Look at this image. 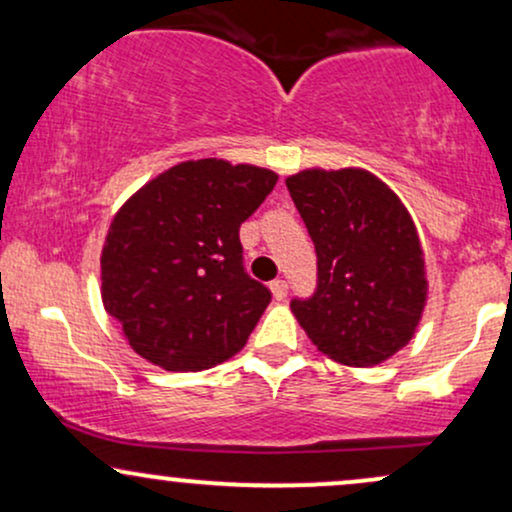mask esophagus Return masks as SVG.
I'll return each instance as SVG.
<instances>
[{
    "mask_svg": "<svg viewBox=\"0 0 512 512\" xmlns=\"http://www.w3.org/2000/svg\"><path fill=\"white\" fill-rule=\"evenodd\" d=\"M272 293L276 301H284L286 296H289V284H286L284 279H274L272 281Z\"/></svg>",
    "mask_w": 512,
    "mask_h": 512,
    "instance_id": "esophagus-1",
    "label": "esophagus"
}]
</instances>
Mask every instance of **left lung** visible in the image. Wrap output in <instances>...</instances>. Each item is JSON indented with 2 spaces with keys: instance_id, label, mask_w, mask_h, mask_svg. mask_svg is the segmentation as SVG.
I'll return each mask as SVG.
<instances>
[{
  "instance_id": "1",
  "label": "left lung",
  "mask_w": 512,
  "mask_h": 512,
  "mask_svg": "<svg viewBox=\"0 0 512 512\" xmlns=\"http://www.w3.org/2000/svg\"><path fill=\"white\" fill-rule=\"evenodd\" d=\"M317 255L315 291L291 310L322 354L375 366L397 354L426 301L424 252L409 211L366 170H303L286 180Z\"/></svg>"
}]
</instances>
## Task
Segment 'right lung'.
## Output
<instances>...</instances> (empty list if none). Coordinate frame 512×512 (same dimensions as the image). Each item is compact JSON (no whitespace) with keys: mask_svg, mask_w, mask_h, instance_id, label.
<instances>
[{"mask_svg":"<svg viewBox=\"0 0 512 512\" xmlns=\"http://www.w3.org/2000/svg\"><path fill=\"white\" fill-rule=\"evenodd\" d=\"M279 175L202 158L146 182L110 223L103 303L132 349L166 370L238 354L272 301L245 272L240 226Z\"/></svg>","mask_w":512,"mask_h":512,"instance_id":"add662e5","label":"right lung"}]
</instances>
